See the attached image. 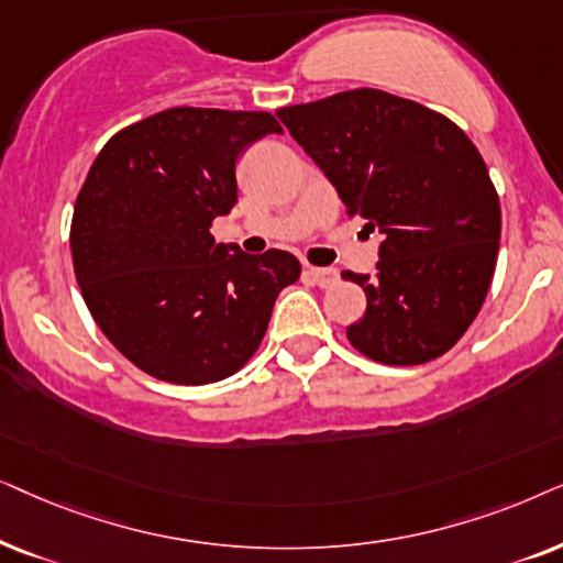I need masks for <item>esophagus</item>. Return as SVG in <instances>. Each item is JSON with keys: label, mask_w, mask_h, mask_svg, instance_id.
Here are the masks:
<instances>
[{"label": "esophagus", "mask_w": 563, "mask_h": 563, "mask_svg": "<svg viewBox=\"0 0 563 563\" xmlns=\"http://www.w3.org/2000/svg\"><path fill=\"white\" fill-rule=\"evenodd\" d=\"M306 277L319 288H329L336 283V269L332 267H306Z\"/></svg>", "instance_id": "obj_1"}]
</instances>
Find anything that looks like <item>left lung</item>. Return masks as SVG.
Here are the masks:
<instances>
[{
  "instance_id": "left-lung-1",
  "label": "left lung",
  "mask_w": 563,
  "mask_h": 563,
  "mask_svg": "<svg viewBox=\"0 0 563 563\" xmlns=\"http://www.w3.org/2000/svg\"><path fill=\"white\" fill-rule=\"evenodd\" d=\"M340 192L384 236L376 275L342 273L368 298L347 340L384 365H422L466 334L489 294L501 211L489 169L453 120L384 89L277 110Z\"/></svg>"
}]
</instances>
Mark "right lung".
<instances>
[{
    "label": "right lung",
    "mask_w": 563,
    "mask_h": 563,
    "mask_svg": "<svg viewBox=\"0 0 563 563\" xmlns=\"http://www.w3.org/2000/svg\"><path fill=\"white\" fill-rule=\"evenodd\" d=\"M269 112L172 108L118 131L87 172L71 219L74 275L102 334L148 376L223 380L267 332L290 252L216 244L236 203V159L280 133Z\"/></svg>",
    "instance_id": "right-lung-1"
}]
</instances>
